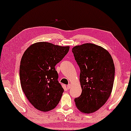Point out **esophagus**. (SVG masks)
Segmentation results:
<instances>
[{"instance_id": "esophagus-1", "label": "esophagus", "mask_w": 131, "mask_h": 131, "mask_svg": "<svg viewBox=\"0 0 131 131\" xmlns=\"http://www.w3.org/2000/svg\"><path fill=\"white\" fill-rule=\"evenodd\" d=\"M67 89H70V88H71V85H70V84H69V85H67Z\"/></svg>"}]
</instances>
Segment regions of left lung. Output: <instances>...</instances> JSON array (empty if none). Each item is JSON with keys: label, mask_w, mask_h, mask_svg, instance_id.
<instances>
[{"label": "left lung", "mask_w": 131, "mask_h": 131, "mask_svg": "<svg viewBox=\"0 0 131 131\" xmlns=\"http://www.w3.org/2000/svg\"><path fill=\"white\" fill-rule=\"evenodd\" d=\"M80 70L82 94L75 98L76 106L83 113H92L106 103L113 86L115 68L108 51L93 43L73 48Z\"/></svg>", "instance_id": "8db88e82"}]
</instances>
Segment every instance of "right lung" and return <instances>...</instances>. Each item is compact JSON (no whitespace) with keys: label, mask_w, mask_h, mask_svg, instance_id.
<instances>
[{"label":"right lung","mask_w":131,"mask_h":131,"mask_svg":"<svg viewBox=\"0 0 131 131\" xmlns=\"http://www.w3.org/2000/svg\"><path fill=\"white\" fill-rule=\"evenodd\" d=\"M70 46L46 42L32 44L23 53L19 66L22 89L30 103L46 112L55 108L64 89L58 81L55 66L69 51Z\"/></svg>","instance_id":"right-lung-1"}]
</instances>
